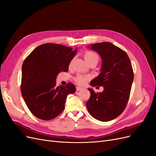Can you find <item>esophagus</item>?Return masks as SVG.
I'll return each mask as SVG.
<instances>
[{"instance_id":"esophagus-1","label":"esophagus","mask_w":156,"mask_h":156,"mask_svg":"<svg viewBox=\"0 0 156 156\" xmlns=\"http://www.w3.org/2000/svg\"><path fill=\"white\" fill-rule=\"evenodd\" d=\"M83 88L82 87H79V86H77V87H76V90H77V91H79V90H82Z\"/></svg>"}]
</instances>
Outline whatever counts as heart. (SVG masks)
<instances>
[{"instance_id":"b5f03b06","label":"heart","mask_w":156,"mask_h":156,"mask_svg":"<svg viewBox=\"0 0 156 156\" xmlns=\"http://www.w3.org/2000/svg\"><path fill=\"white\" fill-rule=\"evenodd\" d=\"M84 59L86 60V61L89 64L92 62H95L97 64L98 62L99 59H100V56H99V55L93 51H87L84 55ZM88 79V77L86 76V75H84L82 74H78L75 77L74 80L77 84L83 85V84H84L87 83Z\"/></svg>"}]
</instances>
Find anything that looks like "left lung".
<instances>
[{"label":"left lung","mask_w":156,"mask_h":156,"mask_svg":"<svg viewBox=\"0 0 156 156\" xmlns=\"http://www.w3.org/2000/svg\"><path fill=\"white\" fill-rule=\"evenodd\" d=\"M89 48L101 56V73L90 82L92 87H103L96 93L88 88L90 97L86 105L90 114L101 122H108L122 114L128 101L133 72L130 59L124 51L109 42L92 44Z\"/></svg>","instance_id":"1"}]
</instances>
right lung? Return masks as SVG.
Returning <instances> with one entry per match:
<instances>
[{
	"mask_svg": "<svg viewBox=\"0 0 156 156\" xmlns=\"http://www.w3.org/2000/svg\"><path fill=\"white\" fill-rule=\"evenodd\" d=\"M77 49L56 44H45L33 50L23 62L21 91L30 111L37 118L49 120L65 108L67 96L76 88L72 83L56 85V78L68 72Z\"/></svg>",
	"mask_w": 156,
	"mask_h": 156,
	"instance_id": "obj_1",
	"label": "right lung"
}]
</instances>
